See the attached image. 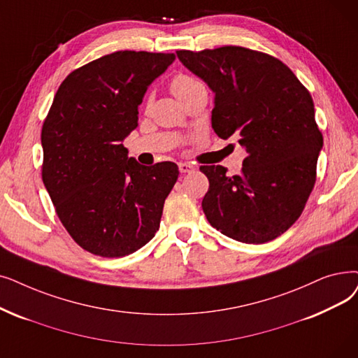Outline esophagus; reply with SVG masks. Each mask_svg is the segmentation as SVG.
<instances>
[{"label":"esophagus","instance_id":"obj_1","mask_svg":"<svg viewBox=\"0 0 358 358\" xmlns=\"http://www.w3.org/2000/svg\"><path fill=\"white\" fill-rule=\"evenodd\" d=\"M178 169H180V173L185 174V173H192V171H194V166L189 162H180Z\"/></svg>","mask_w":358,"mask_h":358}]
</instances>
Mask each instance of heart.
I'll return each instance as SVG.
<instances>
[{"instance_id":"1","label":"heart","mask_w":358,"mask_h":358,"mask_svg":"<svg viewBox=\"0 0 358 358\" xmlns=\"http://www.w3.org/2000/svg\"><path fill=\"white\" fill-rule=\"evenodd\" d=\"M201 86V83L194 79L192 76H185V74H178L176 76L173 82H171V90L176 95L177 99H182L189 92H192L193 89Z\"/></svg>"}]
</instances>
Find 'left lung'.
I'll return each mask as SVG.
<instances>
[{
    "mask_svg": "<svg viewBox=\"0 0 358 358\" xmlns=\"http://www.w3.org/2000/svg\"><path fill=\"white\" fill-rule=\"evenodd\" d=\"M177 57L215 93V133L238 138L247 152L240 176L200 166L209 180L201 201L209 224L247 244L284 234L313 190L323 146L308 90L282 61L241 46Z\"/></svg>",
    "mask_w": 358,
    "mask_h": 358,
    "instance_id": "1",
    "label": "left lung"
}]
</instances>
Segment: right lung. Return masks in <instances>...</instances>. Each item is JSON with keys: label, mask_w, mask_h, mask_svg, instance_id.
Instances as JSON below:
<instances>
[{"label": "right lung", "mask_w": 358, "mask_h": 358, "mask_svg": "<svg viewBox=\"0 0 358 358\" xmlns=\"http://www.w3.org/2000/svg\"><path fill=\"white\" fill-rule=\"evenodd\" d=\"M174 59L118 51L70 73L55 93L41 134L42 180L59 221L89 253L131 255L159 229L178 166L141 165L122 142L148 87Z\"/></svg>", "instance_id": "obj_1"}]
</instances>
